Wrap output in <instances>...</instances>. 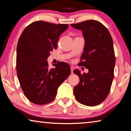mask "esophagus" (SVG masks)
I'll return each mask as SVG.
<instances>
[{
  "label": "esophagus",
  "mask_w": 131,
  "mask_h": 131,
  "mask_svg": "<svg viewBox=\"0 0 131 131\" xmlns=\"http://www.w3.org/2000/svg\"><path fill=\"white\" fill-rule=\"evenodd\" d=\"M70 70H71V73H72V74L73 73V70H74V68L73 67V66H71V67H70Z\"/></svg>",
  "instance_id": "obj_1"
}]
</instances>
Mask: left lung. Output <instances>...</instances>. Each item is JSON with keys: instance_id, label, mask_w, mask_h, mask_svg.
Here are the masks:
<instances>
[{"instance_id": "8db88e82", "label": "left lung", "mask_w": 131, "mask_h": 131, "mask_svg": "<svg viewBox=\"0 0 131 131\" xmlns=\"http://www.w3.org/2000/svg\"><path fill=\"white\" fill-rule=\"evenodd\" d=\"M71 26L83 32L85 46L79 64L88 69L87 73L83 74L78 69L73 70L80 79L73 94L79 103L96 106L107 97L114 79L116 57L112 37L107 29L96 20Z\"/></svg>"}]
</instances>
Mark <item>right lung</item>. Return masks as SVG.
I'll use <instances>...</instances> for the list:
<instances>
[{
	"label": "right lung",
	"mask_w": 131,
	"mask_h": 131,
	"mask_svg": "<svg viewBox=\"0 0 131 131\" xmlns=\"http://www.w3.org/2000/svg\"><path fill=\"white\" fill-rule=\"evenodd\" d=\"M68 24H54L37 21L26 26L19 37L17 47L18 79L24 95L36 105L51 102L58 88L71 73L67 63L53 64L48 68L47 58L57 48L59 37Z\"/></svg>",
	"instance_id": "right-lung-1"
}]
</instances>
